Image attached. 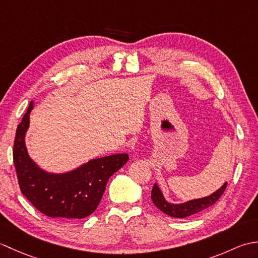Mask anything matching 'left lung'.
<instances>
[{"mask_svg": "<svg viewBox=\"0 0 258 258\" xmlns=\"http://www.w3.org/2000/svg\"><path fill=\"white\" fill-rule=\"evenodd\" d=\"M226 186L227 182H225V184H224L221 188H218L211 195L202 197V199L187 201L185 203H182V204H173V203H169L165 200V197H164L160 187H158L157 184L155 183L154 186H153L151 197L153 203H154V205L158 210L165 213L166 215L177 218H184L204 211L213 204H215V203L220 200V197L223 195Z\"/></svg>", "mask_w": 258, "mask_h": 258, "instance_id": "8db88e82", "label": "left lung"}]
</instances>
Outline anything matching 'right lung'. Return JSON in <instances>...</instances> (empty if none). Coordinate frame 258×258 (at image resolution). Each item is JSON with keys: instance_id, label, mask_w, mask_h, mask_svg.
<instances>
[{"instance_id": "right-lung-1", "label": "right lung", "mask_w": 258, "mask_h": 258, "mask_svg": "<svg viewBox=\"0 0 258 258\" xmlns=\"http://www.w3.org/2000/svg\"><path fill=\"white\" fill-rule=\"evenodd\" d=\"M33 102L16 128L13 161L22 194L48 217L74 222L90 216L103 197L108 178L128 161V155L94 158L73 171L53 174L32 160L25 146Z\"/></svg>"}]
</instances>
